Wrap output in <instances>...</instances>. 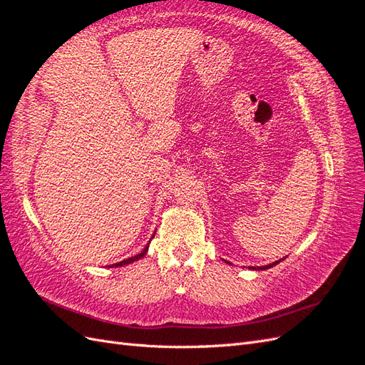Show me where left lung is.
Instances as JSON below:
<instances>
[{"mask_svg": "<svg viewBox=\"0 0 365 365\" xmlns=\"http://www.w3.org/2000/svg\"><path fill=\"white\" fill-rule=\"evenodd\" d=\"M283 259H280V260H277V262H274V263H269V264H267V267H250V269H269V268H272V267H275V264H277V263H280Z\"/></svg>", "mask_w": 365, "mask_h": 365, "instance_id": "left-lung-1", "label": "left lung"}]
</instances>
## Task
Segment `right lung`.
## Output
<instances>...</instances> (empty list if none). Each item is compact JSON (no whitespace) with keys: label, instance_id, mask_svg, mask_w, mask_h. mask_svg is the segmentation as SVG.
I'll return each instance as SVG.
<instances>
[{"label":"right lung","instance_id":"obj_1","mask_svg":"<svg viewBox=\"0 0 365 365\" xmlns=\"http://www.w3.org/2000/svg\"><path fill=\"white\" fill-rule=\"evenodd\" d=\"M155 236V235H152V237ZM152 237H150V240H152ZM150 240H149V244H150ZM149 244L145 247V250H143L140 254H137V256H134V257H129V259H126V260H121V262H118V263H114V264H111L113 268H117V267H125V264H129V263H132V262H135V260H140L141 257H145L146 256V252H148V248H149Z\"/></svg>","mask_w":365,"mask_h":365}]
</instances>
